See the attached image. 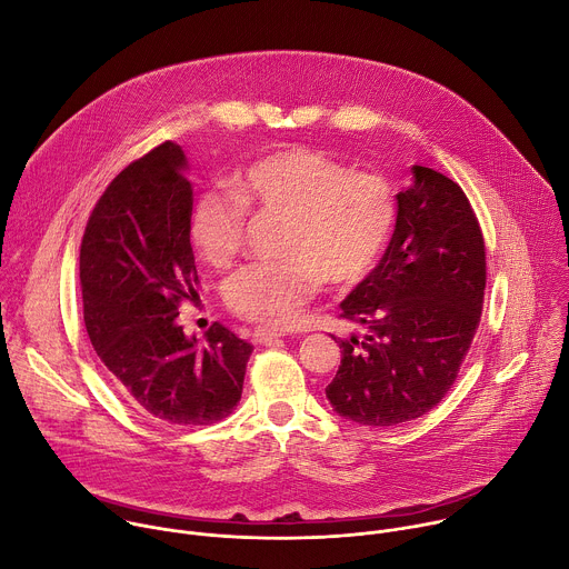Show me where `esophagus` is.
<instances>
[{
  "label": "esophagus",
  "mask_w": 569,
  "mask_h": 569,
  "mask_svg": "<svg viewBox=\"0 0 569 569\" xmlns=\"http://www.w3.org/2000/svg\"><path fill=\"white\" fill-rule=\"evenodd\" d=\"M284 333L282 331H276V329H267V327H258L253 331V343L258 346H267V343H273V340L282 338Z\"/></svg>",
  "instance_id": "esophagus-1"
}]
</instances>
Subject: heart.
Returning <instances> with one entry per match:
<instances>
[{"mask_svg":"<svg viewBox=\"0 0 569 569\" xmlns=\"http://www.w3.org/2000/svg\"><path fill=\"white\" fill-rule=\"evenodd\" d=\"M249 208L287 214L284 262H258L226 282L229 307L262 327H287L322 278L333 287L361 282L379 262L397 219L392 186L320 150H276L236 174L233 188L203 190L190 212V236L212 267L242 251Z\"/></svg>","mask_w":569,"mask_h":569,"instance_id":"b5f03b06","label":"heart"}]
</instances>
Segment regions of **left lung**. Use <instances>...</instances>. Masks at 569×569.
<instances>
[{"instance_id": "obj_1", "label": "left lung", "mask_w": 569, "mask_h": 569, "mask_svg": "<svg viewBox=\"0 0 569 569\" xmlns=\"http://www.w3.org/2000/svg\"><path fill=\"white\" fill-rule=\"evenodd\" d=\"M397 194L390 244L340 316L363 338H338L340 366L325 395L361 426H397L435 408L456 383L480 325L487 258L465 190L441 172L412 166Z\"/></svg>"}]
</instances>
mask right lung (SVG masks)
I'll return each instance as SVG.
<instances>
[{"label": "right lung", "mask_w": 569, "mask_h": 569, "mask_svg": "<svg viewBox=\"0 0 569 569\" xmlns=\"http://www.w3.org/2000/svg\"><path fill=\"white\" fill-rule=\"evenodd\" d=\"M186 170L166 141L107 186L82 236L80 287L91 346L128 401L168 426H208L240 403L253 346L219 322L199 343L177 322L199 282Z\"/></svg>", "instance_id": "add662e5"}]
</instances>
